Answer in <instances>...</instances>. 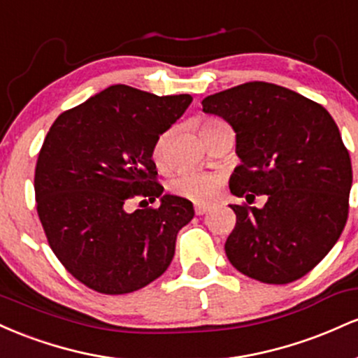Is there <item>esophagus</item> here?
<instances>
[{"instance_id":"obj_1","label":"esophagus","mask_w":358,"mask_h":358,"mask_svg":"<svg viewBox=\"0 0 358 358\" xmlns=\"http://www.w3.org/2000/svg\"><path fill=\"white\" fill-rule=\"evenodd\" d=\"M210 208L207 207V205H195V213L196 215H203V213H207Z\"/></svg>"}]
</instances>
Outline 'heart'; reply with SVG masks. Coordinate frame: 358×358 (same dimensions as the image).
<instances>
[{
	"mask_svg": "<svg viewBox=\"0 0 358 358\" xmlns=\"http://www.w3.org/2000/svg\"><path fill=\"white\" fill-rule=\"evenodd\" d=\"M224 124L219 119H205L200 122V133L212 129V127ZM168 134H163L162 138L156 141L153 150V158L156 162H162L163 148H165ZM222 185H224V176L219 173H207V171H182L176 178L171 182V192L175 195L183 196V199L192 200V202L207 205L212 203L213 200L219 196Z\"/></svg>",
	"mask_w": 358,
	"mask_h": 358,
	"instance_id": "obj_1",
	"label": "heart"
}]
</instances>
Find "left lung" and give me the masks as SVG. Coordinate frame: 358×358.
<instances>
[{
  "label": "left lung",
  "instance_id": "1",
  "mask_svg": "<svg viewBox=\"0 0 358 358\" xmlns=\"http://www.w3.org/2000/svg\"><path fill=\"white\" fill-rule=\"evenodd\" d=\"M236 131L231 192L262 209L231 205L236 227L225 254L268 285L303 278L330 252L348 219L352 162L334 117L318 102L269 82H245L202 101Z\"/></svg>",
  "mask_w": 358,
  "mask_h": 358
}]
</instances>
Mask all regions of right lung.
Listing matches in <instances>:
<instances>
[{
    "label": "right lung",
    "mask_w": 358,
    "mask_h": 358,
    "mask_svg": "<svg viewBox=\"0 0 358 358\" xmlns=\"http://www.w3.org/2000/svg\"><path fill=\"white\" fill-rule=\"evenodd\" d=\"M190 102V94L110 85L62 113L45 136L36 212L53 254L90 289L133 293L170 266L176 234L195 212L190 200L162 195L153 150ZM136 196L162 203L127 213Z\"/></svg>",
    "instance_id": "obj_1"
}]
</instances>
